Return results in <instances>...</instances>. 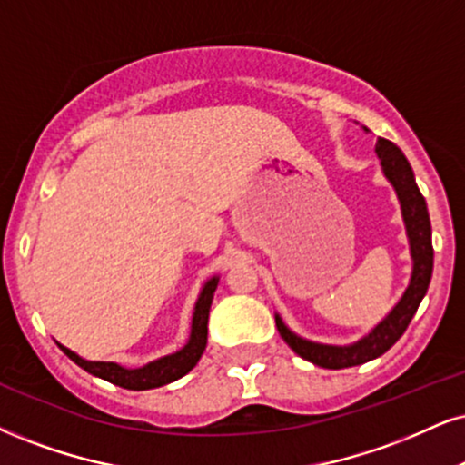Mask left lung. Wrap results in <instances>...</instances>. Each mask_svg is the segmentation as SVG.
<instances>
[{
	"label": "left lung",
	"instance_id": "8db88e82",
	"mask_svg": "<svg viewBox=\"0 0 465 465\" xmlns=\"http://www.w3.org/2000/svg\"><path fill=\"white\" fill-rule=\"evenodd\" d=\"M377 154L381 159L383 174L397 189V196L401 200V211H403L405 228H408V237L411 245V259H414V272H411V282L401 297V302L392 308V312L371 331L369 336L362 338L360 342L349 347H331V345H317V342L303 341L295 336L282 319L276 317V328L284 342L297 355H302L308 362L323 366V369H349V366H358L371 360L380 358L391 349L394 342L403 336L408 330L411 317H414L418 306H420L422 297H425L429 282H431L433 272V245H431V222H429L427 203L422 198L420 189L414 181V172H411L405 154L394 146L391 140L380 137L375 146Z\"/></svg>",
	"mask_w": 465,
	"mask_h": 465
}]
</instances>
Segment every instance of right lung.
Listing matches in <instances>:
<instances>
[{"label": "right lung", "instance_id": "obj_1", "mask_svg": "<svg viewBox=\"0 0 465 465\" xmlns=\"http://www.w3.org/2000/svg\"><path fill=\"white\" fill-rule=\"evenodd\" d=\"M215 289H217V278L209 280V282L204 284L203 293L198 297L196 311H193L192 336H189L187 345L183 347L181 351L165 355V358L142 366V369L129 371L114 362H88V360H82L77 353H73L71 349L62 345L60 349L73 360L74 364L82 366L84 371H88L90 375L101 377V380L110 381L114 386L127 388V391H151V388L165 386V383L176 381L179 377L187 375V372L198 364L200 355H203L206 347V321H209V308H211V302H213Z\"/></svg>", "mask_w": 465, "mask_h": 465}]
</instances>
